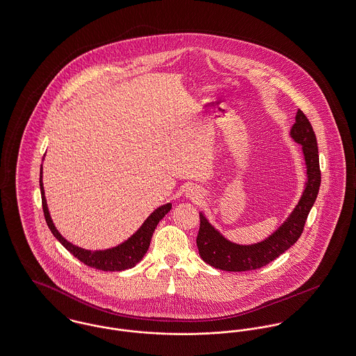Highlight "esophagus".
<instances>
[{
  "label": "esophagus",
  "instance_id": "1",
  "mask_svg": "<svg viewBox=\"0 0 356 356\" xmlns=\"http://www.w3.org/2000/svg\"><path fill=\"white\" fill-rule=\"evenodd\" d=\"M188 195L189 196H192V197H196V199L200 197V193L195 188L189 189Z\"/></svg>",
  "mask_w": 356,
  "mask_h": 356
}]
</instances>
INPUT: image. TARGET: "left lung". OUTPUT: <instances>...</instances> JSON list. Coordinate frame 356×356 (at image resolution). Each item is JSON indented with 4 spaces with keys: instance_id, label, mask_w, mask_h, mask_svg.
I'll list each match as a JSON object with an SVG mask.
<instances>
[{
    "instance_id": "8db88e82",
    "label": "left lung",
    "mask_w": 356,
    "mask_h": 356,
    "mask_svg": "<svg viewBox=\"0 0 356 356\" xmlns=\"http://www.w3.org/2000/svg\"><path fill=\"white\" fill-rule=\"evenodd\" d=\"M291 137L301 145L307 168L305 188L292 213L266 239L254 245H238L225 238L200 212L196 245L206 264L226 272L255 270L278 258L297 242L304 230L308 213L314 207L321 183L316 136L311 122L301 110L296 114Z\"/></svg>"
}]
</instances>
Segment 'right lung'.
Instances as JSON below:
<instances>
[{
  "instance_id": "right-lung-1",
  "label": "right lung",
  "mask_w": 356,
  "mask_h": 356,
  "mask_svg": "<svg viewBox=\"0 0 356 356\" xmlns=\"http://www.w3.org/2000/svg\"><path fill=\"white\" fill-rule=\"evenodd\" d=\"M40 192H42V211H44V218L45 222L49 227L54 236L63 245L67 250L70 251L75 258H78L84 265L90 268H95L98 270L104 272H121L130 268H134L145 255L152 235L154 232V229L157 227L159 222L167 215L168 212L172 209V203H167L159 209H154L149 216L147 220L143 223V226L136 231L129 239L125 242L120 243L115 248L106 249V250H86L83 248H78L68 242L59 231L56 230L48 206L44 195V187H42V169L40 168Z\"/></svg>"
}]
</instances>
